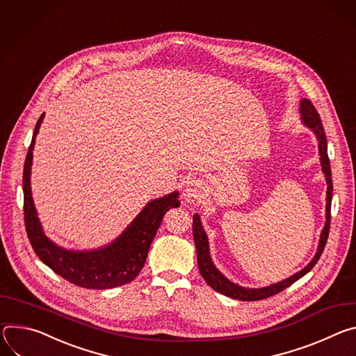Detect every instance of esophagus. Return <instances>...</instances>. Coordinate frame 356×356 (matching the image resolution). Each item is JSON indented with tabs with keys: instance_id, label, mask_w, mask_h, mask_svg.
<instances>
[{
	"instance_id": "esophagus-1",
	"label": "esophagus",
	"mask_w": 356,
	"mask_h": 356,
	"mask_svg": "<svg viewBox=\"0 0 356 356\" xmlns=\"http://www.w3.org/2000/svg\"><path fill=\"white\" fill-rule=\"evenodd\" d=\"M184 196L188 202H200L204 196L202 186L196 181H191L184 191Z\"/></svg>"
}]
</instances>
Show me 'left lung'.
Wrapping results in <instances>:
<instances>
[{"mask_svg":"<svg viewBox=\"0 0 356 356\" xmlns=\"http://www.w3.org/2000/svg\"><path fill=\"white\" fill-rule=\"evenodd\" d=\"M301 118L302 123L311 129L315 136H317L318 140V149H320V155H321V165H323V172L325 174V179L328 184V191H327V222H325V227L321 233V239H320V245H318V250L315 253L314 259L311 260V263L302 268L301 271L296 273L291 277H289L287 280H283L280 283L271 284L268 287H263V289H245L241 287L238 284H234L232 282H229L225 275H222L219 273V270L213 266L211 256H209V245H208V238L207 233L202 227L201 219L198 215H193L192 219V233H193V241H195V248H196V257H198V267L201 271V275L204 277V280L218 293L227 296L230 298H236V300H242V301H257V300H263V298H268L274 294H277L280 291H283L284 289L290 287L293 283H296L298 279H301L302 275H305L317 261L320 260L327 241H328V234H330V223H331V201H332V175H331V164H330V158H328V149H327V136L324 131V126L321 123V118L318 111L315 110L314 104L307 100L302 99L301 100Z\"/></svg>","mask_w":356,"mask_h":356,"instance_id":"8db88e82","label":"left lung"}]
</instances>
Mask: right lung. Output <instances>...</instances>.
Masks as SVG:
<instances>
[{
  "label": "right lung",
  "mask_w": 356,
  "mask_h": 356,
  "mask_svg": "<svg viewBox=\"0 0 356 356\" xmlns=\"http://www.w3.org/2000/svg\"><path fill=\"white\" fill-rule=\"evenodd\" d=\"M44 114L38 118L24 165V219L29 243L48 267L72 284L92 290H106L133 282L141 271L154 236L164 215L178 208V192L149 202L131 225L111 245L92 252H69L51 242L42 232L31 193V165L35 136L41 127Z\"/></svg>",
  "instance_id": "obj_1"
}]
</instances>
